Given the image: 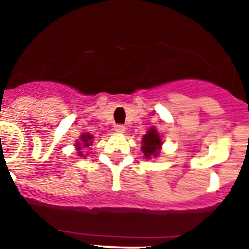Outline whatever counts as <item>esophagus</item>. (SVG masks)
I'll return each instance as SVG.
<instances>
[{
	"label": "esophagus",
	"mask_w": 249,
	"mask_h": 249,
	"mask_svg": "<svg viewBox=\"0 0 249 249\" xmlns=\"http://www.w3.org/2000/svg\"><path fill=\"white\" fill-rule=\"evenodd\" d=\"M114 131L117 132V133H124L126 127L123 126V124H116V126H114Z\"/></svg>",
	"instance_id": "esophagus-1"
}]
</instances>
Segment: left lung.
Segmentation results:
<instances>
[{"instance_id":"obj_1","label":"left lung","mask_w":249,"mask_h":249,"mask_svg":"<svg viewBox=\"0 0 249 249\" xmlns=\"http://www.w3.org/2000/svg\"><path fill=\"white\" fill-rule=\"evenodd\" d=\"M160 146H162V141H160V136L157 135L155 128H151L147 132V135H144L142 138V147L141 148L143 151L146 158H151L152 156L153 157L157 156Z\"/></svg>"}]
</instances>
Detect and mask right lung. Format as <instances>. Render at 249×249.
Here are the masks:
<instances>
[{"instance_id":"right-lung-1","label":"right lung","mask_w":249,"mask_h":249,"mask_svg":"<svg viewBox=\"0 0 249 249\" xmlns=\"http://www.w3.org/2000/svg\"><path fill=\"white\" fill-rule=\"evenodd\" d=\"M91 140H92V136L91 135H87V133H85V135L81 136V142H78L77 143V147H78V149H81V147H89V144H91ZM80 155H82V152H78Z\"/></svg>"}]
</instances>
